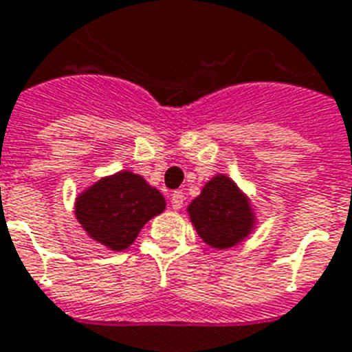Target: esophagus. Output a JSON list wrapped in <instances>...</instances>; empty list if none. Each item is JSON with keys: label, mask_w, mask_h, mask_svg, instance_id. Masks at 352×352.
Listing matches in <instances>:
<instances>
[{"label": "esophagus", "mask_w": 352, "mask_h": 352, "mask_svg": "<svg viewBox=\"0 0 352 352\" xmlns=\"http://www.w3.org/2000/svg\"><path fill=\"white\" fill-rule=\"evenodd\" d=\"M170 203H171V208H173V210H181L182 204H184V193L173 192V193H171Z\"/></svg>", "instance_id": "34e87169"}]
</instances>
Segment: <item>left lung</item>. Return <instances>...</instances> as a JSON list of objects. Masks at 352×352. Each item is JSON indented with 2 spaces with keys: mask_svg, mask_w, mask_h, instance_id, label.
Masks as SVG:
<instances>
[{
  "mask_svg": "<svg viewBox=\"0 0 352 352\" xmlns=\"http://www.w3.org/2000/svg\"><path fill=\"white\" fill-rule=\"evenodd\" d=\"M186 212L199 237L215 250L243 243L257 225L250 197L225 173L212 177Z\"/></svg>",
  "mask_w": 352,
  "mask_h": 352,
  "instance_id": "obj_1",
  "label": "left lung"
}]
</instances>
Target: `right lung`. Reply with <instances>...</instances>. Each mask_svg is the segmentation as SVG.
I'll use <instances>...</instances> for the list:
<instances>
[{
    "instance_id": "obj_1",
    "label": "right lung",
    "mask_w": 352,
    "mask_h": 352,
    "mask_svg": "<svg viewBox=\"0 0 352 352\" xmlns=\"http://www.w3.org/2000/svg\"><path fill=\"white\" fill-rule=\"evenodd\" d=\"M164 210V195L129 170L102 177L74 201V215L85 234L113 252L129 248L142 226Z\"/></svg>"
}]
</instances>
